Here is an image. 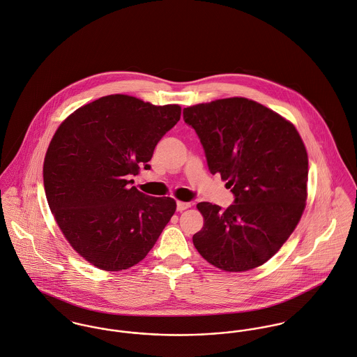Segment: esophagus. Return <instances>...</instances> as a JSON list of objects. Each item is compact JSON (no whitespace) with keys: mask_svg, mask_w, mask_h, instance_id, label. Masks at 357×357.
<instances>
[{"mask_svg":"<svg viewBox=\"0 0 357 357\" xmlns=\"http://www.w3.org/2000/svg\"><path fill=\"white\" fill-rule=\"evenodd\" d=\"M190 207H191V203H188V202H177V211H180V213Z\"/></svg>","mask_w":357,"mask_h":357,"instance_id":"esophagus-1","label":"esophagus"}]
</instances>
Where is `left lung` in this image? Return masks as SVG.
<instances>
[{
    "label": "left lung",
    "instance_id": "left-lung-1",
    "mask_svg": "<svg viewBox=\"0 0 357 357\" xmlns=\"http://www.w3.org/2000/svg\"><path fill=\"white\" fill-rule=\"evenodd\" d=\"M183 116L200 139L208 170L234 195L225 210L197 203L204 225L192 237L195 248L221 270L255 268L282 247L304 211V143L288 120L247 98L199 103Z\"/></svg>",
    "mask_w": 357,
    "mask_h": 357
}]
</instances>
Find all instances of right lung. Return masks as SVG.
Instances as JSON below:
<instances>
[{
    "label": "right lung",
    "instance_id": "1",
    "mask_svg": "<svg viewBox=\"0 0 357 357\" xmlns=\"http://www.w3.org/2000/svg\"><path fill=\"white\" fill-rule=\"evenodd\" d=\"M181 116L116 94L79 107L56 130L43 162V185L72 248L100 270H127L144 259L176 211L172 197L128 187L150 169L157 143Z\"/></svg>",
    "mask_w": 357,
    "mask_h": 357
}]
</instances>
